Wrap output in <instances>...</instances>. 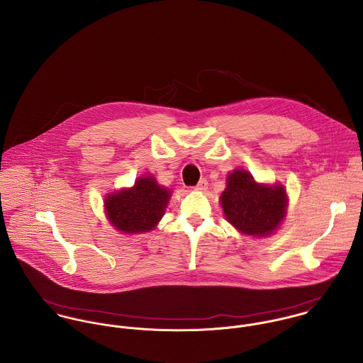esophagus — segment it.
<instances>
[{
	"label": "esophagus",
	"instance_id": "esophagus-1",
	"mask_svg": "<svg viewBox=\"0 0 363 363\" xmlns=\"http://www.w3.org/2000/svg\"><path fill=\"white\" fill-rule=\"evenodd\" d=\"M208 189V180L206 179H201L197 186H196V190H200V191H206Z\"/></svg>",
	"mask_w": 363,
	"mask_h": 363
}]
</instances>
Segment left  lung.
I'll use <instances>...</instances> for the list:
<instances>
[{"instance_id": "obj_1", "label": "left lung", "mask_w": 363, "mask_h": 363, "mask_svg": "<svg viewBox=\"0 0 363 363\" xmlns=\"http://www.w3.org/2000/svg\"><path fill=\"white\" fill-rule=\"evenodd\" d=\"M220 204L226 219L242 233L267 236L285 216L286 193L282 186H259L249 172L238 169L228 176Z\"/></svg>"}]
</instances>
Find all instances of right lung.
<instances>
[{
	"label": "right lung",
	"mask_w": 363,
	"mask_h": 363,
	"mask_svg": "<svg viewBox=\"0 0 363 363\" xmlns=\"http://www.w3.org/2000/svg\"><path fill=\"white\" fill-rule=\"evenodd\" d=\"M169 199L170 191L160 187L150 176L138 179L133 189L108 196L104 207L116 229L125 233H141L155 228Z\"/></svg>",
	"instance_id": "add662e5"
}]
</instances>
